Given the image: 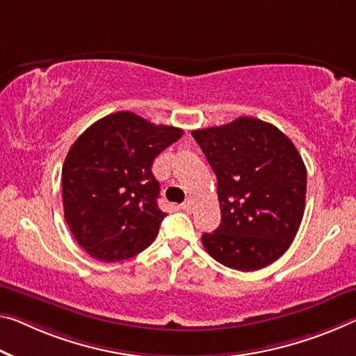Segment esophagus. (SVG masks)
<instances>
[{
  "label": "esophagus",
  "instance_id": "34e87169",
  "mask_svg": "<svg viewBox=\"0 0 356 356\" xmlns=\"http://www.w3.org/2000/svg\"><path fill=\"white\" fill-rule=\"evenodd\" d=\"M181 209H183L186 213H191V211L194 210V202L191 200V199H188V200H186L184 204L181 205Z\"/></svg>",
  "mask_w": 356,
  "mask_h": 356
}]
</instances>
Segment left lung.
Returning a JSON list of instances; mask_svg holds the SVG:
<instances>
[{"instance_id":"left-lung-1","label":"left lung","mask_w":356,"mask_h":356,"mask_svg":"<svg viewBox=\"0 0 356 356\" xmlns=\"http://www.w3.org/2000/svg\"><path fill=\"white\" fill-rule=\"evenodd\" d=\"M193 136L218 178L221 224L202 235L207 253L242 272L272 264L293 243L305 209L307 170L293 141L247 116Z\"/></svg>"}]
</instances>
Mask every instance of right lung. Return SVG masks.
Instances as JSON below:
<instances>
[{"mask_svg": "<svg viewBox=\"0 0 356 356\" xmlns=\"http://www.w3.org/2000/svg\"><path fill=\"white\" fill-rule=\"evenodd\" d=\"M183 130L119 111L90 125L62 168L65 220L92 258L118 262L149 247L165 213L152 162Z\"/></svg>", "mask_w": 356, "mask_h": 356, "instance_id": "right-lung-1", "label": "right lung"}]
</instances>
